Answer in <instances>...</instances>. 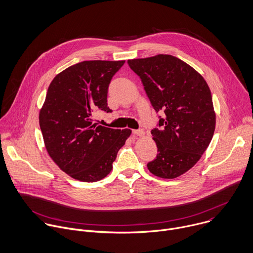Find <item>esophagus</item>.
Listing matches in <instances>:
<instances>
[{
  "mask_svg": "<svg viewBox=\"0 0 253 253\" xmlns=\"http://www.w3.org/2000/svg\"><path fill=\"white\" fill-rule=\"evenodd\" d=\"M132 133L135 134V135H138V136H143L144 135V131L142 129H133Z\"/></svg>",
  "mask_w": 253,
  "mask_h": 253,
  "instance_id": "obj_1",
  "label": "esophagus"
}]
</instances>
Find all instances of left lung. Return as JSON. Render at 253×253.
Instances as JSON below:
<instances>
[{"label":"left lung","instance_id":"obj_1","mask_svg":"<svg viewBox=\"0 0 253 253\" xmlns=\"http://www.w3.org/2000/svg\"><path fill=\"white\" fill-rule=\"evenodd\" d=\"M151 106L165 113L161 129L151 130L157 159L147 164L154 175L172 179L189 170L209 147L215 129L210 86L192 67L171 55L128 60Z\"/></svg>","mask_w":253,"mask_h":253}]
</instances>
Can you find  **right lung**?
Wrapping results in <instances>:
<instances>
[{
  "instance_id": "right-lung-1",
  "label": "right lung",
  "mask_w": 253,
  "mask_h": 253,
  "mask_svg": "<svg viewBox=\"0 0 253 253\" xmlns=\"http://www.w3.org/2000/svg\"><path fill=\"white\" fill-rule=\"evenodd\" d=\"M125 61H84L58 74L49 84L39 122L45 149L71 177L94 182L113 169L118 151L131 134L92 123V112L112 111L108 88Z\"/></svg>"
}]
</instances>
